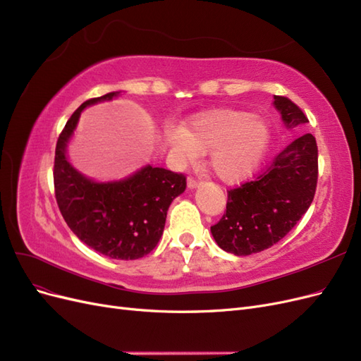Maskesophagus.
I'll list each match as a JSON object with an SVG mask.
<instances>
[{"mask_svg":"<svg viewBox=\"0 0 361 361\" xmlns=\"http://www.w3.org/2000/svg\"><path fill=\"white\" fill-rule=\"evenodd\" d=\"M187 185H188V188H190V190H195V188L199 187V182L195 180L194 178H188V180H187Z\"/></svg>","mask_w":361,"mask_h":361,"instance_id":"esophagus-1","label":"esophagus"}]
</instances>
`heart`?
I'll list each match as a JSON object with an SVG mask.
<instances>
[{
  "mask_svg": "<svg viewBox=\"0 0 361 361\" xmlns=\"http://www.w3.org/2000/svg\"><path fill=\"white\" fill-rule=\"evenodd\" d=\"M164 138L179 162L209 152V167L227 183L248 179L264 162L271 128L264 118L241 110H220L194 117L183 128L167 126Z\"/></svg>",
  "mask_w": 361,
  "mask_h": 361,
  "instance_id": "obj_1",
  "label": "heart"
}]
</instances>
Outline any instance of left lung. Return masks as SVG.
<instances>
[{
  "instance_id": "1",
  "label": "left lung",
  "mask_w": 361,
  "mask_h": 361,
  "mask_svg": "<svg viewBox=\"0 0 361 361\" xmlns=\"http://www.w3.org/2000/svg\"><path fill=\"white\" fill-rule=\"evenodd\" d=\"M283 125L293 129L309 120L285 96H274ZM318 180V146L312 134L293 140L259 176L228 191L226 214L211 233L218 247L250 256L285 238L307 212Z\"/></svg>"
}]
</instances>
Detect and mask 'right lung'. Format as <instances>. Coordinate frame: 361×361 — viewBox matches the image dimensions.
I'll return each instance as SVG.
<instances>
[{"label":"right lung","mask_w":361,"mask_h":361,"mask_svg":"<svg viewBox=\"0 0 361 361\" xmlns=\"http://www.w3.org/2000/svg\"><path fill=\"white\" fill-rule=\"evenodd\" d=\"M110 92L85 101L64 126L56 147L54 187L60 212L71 231L97 253L118 260L149 255L159 241L171 202L187 182L183 174L147 166L118 180L99 182L76 170L68 146L87 106L113 101Z\"/></svg>","instance_id":"1"}]
</instances>
